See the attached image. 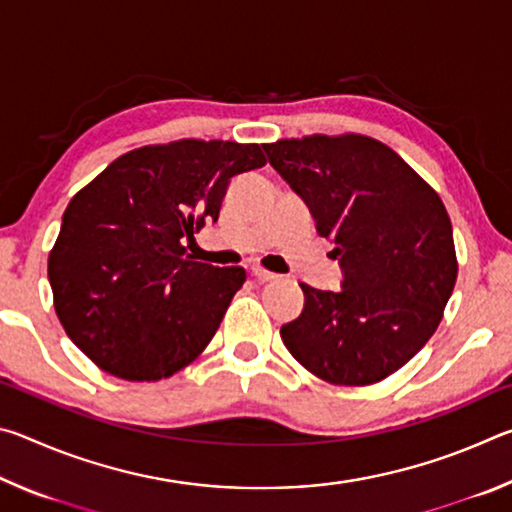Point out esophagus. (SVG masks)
I'll return each mask as SVG.
<instances>
[{
	"instance_id": "esophagus-1",
	"label": "esophagus",
	"mask_w": 512,
	"mask_h": 512,
	"mask_svg": "<svg viewBox=\"0 0 512 512\" xmlns=\"http://www.w3.org/2000/svg\"><path fill=\"white\" fill-rule=\"evenodd\" d=\"M253 277L255 280H259V282H273V280H277V275L275 273H271V271H266V268H262V266H253Z\"/></svg>"
}]
</instances>
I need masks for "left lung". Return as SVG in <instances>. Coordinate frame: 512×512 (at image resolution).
Instances as JSON below:
<instances>
[{"label": "left lung", "mask_w": 512, "mask_h": 512, "mask_svg": "<svg viewBox=\"0 0 512 512\" xmlns=\"http://www.w3.org/2000/svg\"><path fill=\"white\" fill-rule=\"evenodd\" d=\"M271 167L334 244L341 291L300 284L305 307L282 325L287 350L339 386L386 379L422 350L456 284L452 221L440 196L386 144L311 135L264 144Z\"/></svg>", "instance_id": "obj_1"}]
</instances>
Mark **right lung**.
I'll list each match as a JSON object with an SVG mask.
<instances>
[{
  "instance_id": "right-lung-1",
  "label": "right lung",
  "mask_w": 512,
  "mask_h": 512,
  "mask_svg": "<svg viewBox=\"0 0 512 512\" xmlns=\"http://www.w3.org/2000/svg\"><path fill=\"white\" fill-rule=\"evenodd\" d=\"M264 164L257 144L144 146L69 201L49 284L67 336L101 370L158 381L205 350L246 273L192 262L183 241L216 223L232 178Z\"/></svg>"
}]
</instances>
